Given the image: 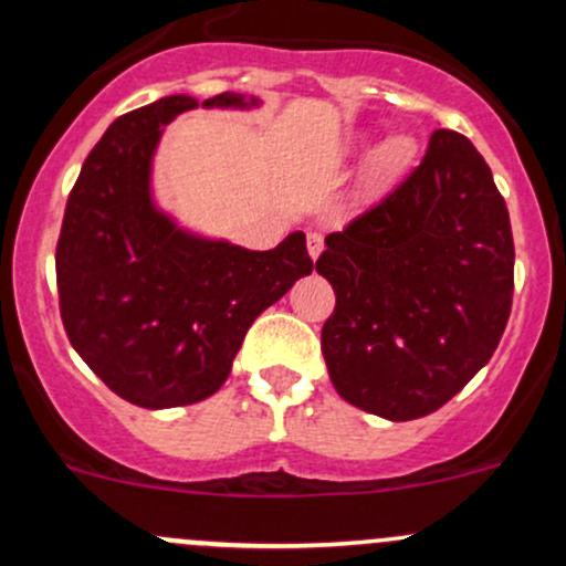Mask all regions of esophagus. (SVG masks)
<instances>
[{
	"label": "esophagus",
	"mask_w": 566,
	"mask_h": 566,
	"mask_svg": "<svg viewBox=\"0 0 566 566\" xmlns=\"http://www.w3.org/2000/svg\"><path fill=\"white\" fill-rule=\"evenodd\" d=\"M306 251H310L312 260H317V256L323 254V235H317V232H310V235H306Z\"/></svg>",
	"instance_id": "esophagus-1"
}]
</instances>
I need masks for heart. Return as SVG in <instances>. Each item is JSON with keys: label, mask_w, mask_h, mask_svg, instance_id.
Returning <instances> with one entry per match:
<instances>
[{"label": "heart", "mask_w": 566, "mask_h": 566, "mask_svg": "<svg viewBox=\"0 0 566 566\" xmlns=\"http://www.w3.org/2000/svg\"><path fill=\"white\" fill-rule=\"evenodd\" d=\"M369 145H373V136L364 134V130H356L345 139L342 145V158L347 161H358V158L367 156ZM416 158V139L410 136H391L384 145H378L373 150V156L367 158L361 169V180H358V188L367 199L384 197L391 186H397V180L410 169Z\"/></svg>", "instance_id": "heart-1"}]
</instances>
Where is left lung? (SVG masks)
Instances as JSON below:
<instances>
[{
    "instance_id": "8db88e82",
    "label": "left lung",
    "mask_w": 566,
    "mask_h": 566,
    "mask_svg": "<svg viewBox=\"0 0 566 566\" xmlns=\"http://www.w3.org/2000/svg\"><path fill=\"white\" fill-rule=\"evenodd\" d=\"M315 268L336 293L319 336L334 389L389 421L421 419L490 361L506 328V202L476 147L436 130L391 197L325 238Z\"/></svg>"
}]
</instances>
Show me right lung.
Masks as SVG:
<instances>
[{"label":"right lung","mask_w":566,"mask_h":566,"mask_svg":"<svg viewBox=\"0 0 566 566\" xmlns=\"http://www.w3.org/2000/svg\"><path fill=\"white\" fill-rule=\"evenodd\" d=\"M199 106L247 112L262 101L167 95L114 119L78 172L56 243L73 350L117 397L150 410L219 391L249 325L315 268L304 232L251 251L188 230L158 205L153 161L164 128Z\"/></svg>","instance_id":"add662e5"}]
</instances>
